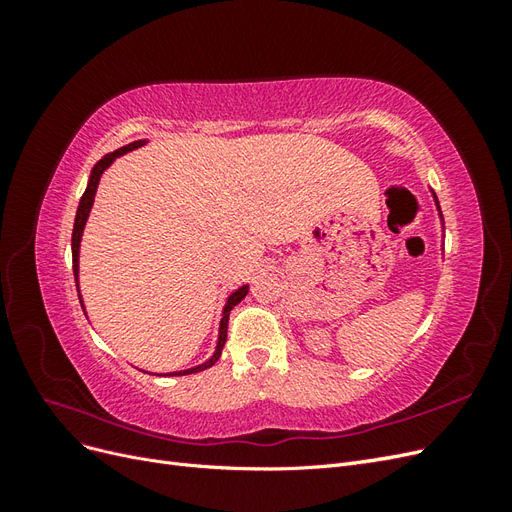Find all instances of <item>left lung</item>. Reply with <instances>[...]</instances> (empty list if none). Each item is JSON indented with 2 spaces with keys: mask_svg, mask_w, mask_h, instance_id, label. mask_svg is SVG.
Wrapping results in <instances>:
<instances>
[{
  "mask_svg": "<svg viewBox=\"0 0 512 512\" xmlns=\"http://www.w3.org/2000/svg\"><path fill=\"white\" fill-rule=\"evenodd\" d=\"M431 196H433V203H436V209H438V215H440V222H442V226H444V220H442V211H440V203H438V196H436V192L431 190Z\"/></svg>",
  "mask_w": 512,
  "mask_h": 512,
  "instance_id": "8db88e82",
  "label": "left lung"
}]
</instances>
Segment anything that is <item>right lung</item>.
<instances>
[{
	"label": "right lung",
	"mask_w": 512,
	"mask_h": 512,
	"mask_svg": "<svg viewBox=\"0 0 512 512\" xmlns=\"http://www.w3.org/2000/svg\"><path fill=\"white\" fill-rule=\"evenodd\" d=\"M149 141L147 138H143V141H134L130 145H123L111 153H106V156H102V160H98L94 164V168H91V175H89V181H87V188H85V194L81 196V203H79V209H76V218H74V228H72V269H74V280H76V290H79V256H81V239H83V230H85V224L89 220V213H91V207H94V200H96V192H98V185H100V177L104 175V170L111 166L119 156H123V153L128 151H134L138 147L147 145ZM247 290H250V284H243L239 286L235 292L230 294V297L226 299V305L222 309V318H220V329H218V344H215V350L213 354L209 356V359L205 363L200 365H194L190 369H181V371H168V374H156V376H190V374H196V371H203V369H209L211 365L218 363V359L222 356V350H224V344H226V329H228V316H230V309L235 307L237 303H241V299L247 294ZM79 299H81V305H83V297H81V290H79ZM83 312H85V305H83ZM87 316V312H85ZM149 374V371H147Z\"/></svg>",
	"instance_id": "obj_1"
}]
</instances>
